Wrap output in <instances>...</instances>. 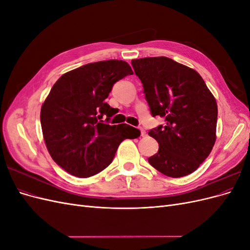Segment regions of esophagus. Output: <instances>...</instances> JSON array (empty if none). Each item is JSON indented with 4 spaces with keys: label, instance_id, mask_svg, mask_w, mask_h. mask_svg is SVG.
Instances as JSON below:
<instances>
[{
    "label": "esophagus",
    "instance_id": "esophagus-1",
    "mask_svg": "<svg viewBox=\"0 0 250 250\" xmlns=\"http://www.w3.org/2000/svg\"><path fill=\"white\" fill-rule=\"evenodd\" d=\"M140 130H141V137H146V131L143 127H140Z\"/></svg>",
    "mask_w": 250,
    "mask_h": 250
}]
</instances>
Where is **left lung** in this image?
I'll list each match as a JSON object with an SVG mask.
<instances>
[{
  "label": "left lung",
  "instance_id": "8db88e82",
  "mask_svg": "<svg viewBox=\"0 0 250 250\" xmlns=\"http://www.w3.org/2000/svg\"><path fill=\"white\" fill-rule=\"evenodd\" d=\"M131 64L151 115L166 121L149 131L160 146L149 164L169 177L188 175L206 161L216 141L214 96L197 72L171 58L133 59Z\"/></svg>",
  "mask_w": 250,
  "mask_h": 250
}]
</instances>
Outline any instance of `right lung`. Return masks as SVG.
Here are the masks:
<instances>
[{"instance_id":"add662e5","label":"right lung","mask_w":250,"mask_h":250,"mask_svg":"<svg viewBox=\"0 0 250 250\" xmlns=\"http://www.w3.org/2000/svg\"><path fill=\"white\" fill-rule=\"evenodd\" d=\"M132 74L123 60H104L67 72L53 85L41 123L51 157L65 172L93 176L112 162L121 142L140 137L132 126L107 124L116 111L104 101L117 81Z\"/></svg>"}]
</instances>
